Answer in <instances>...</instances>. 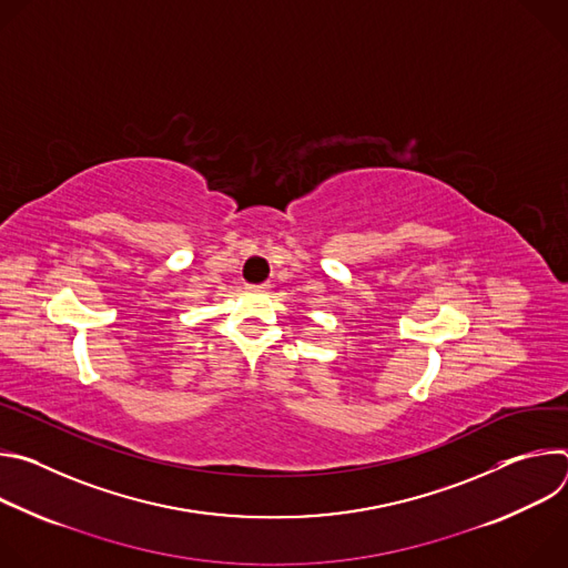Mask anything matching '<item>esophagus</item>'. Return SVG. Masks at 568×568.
Listing matches in <instances>:
<instances>
[{
    "instance_id": "esophagus-1",
    "label": "esophagus",
    "mask_w": 568,
    "mask_h": 568,
    "mask_svg": "<svg viewBox=\"0 0 568 568\" xmlns=\"http://www.w3.org/2000/svg\"><path fill=\"white\" fill-rule=\"evenodd\" d=\"M272 285L270 283H258V285H250V290H256V292H267Z\"/></svg>"
}]
</instances>
